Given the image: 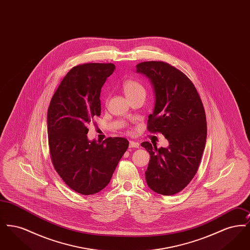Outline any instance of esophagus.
Returning a JSON list of instances; mask_svg holds the SVG:
<instances>
[{"instance_id": "obj_1", "label": "esophagus", "mask_w": 250, "mask_h": 250, "mask_svg": "<svg viewBox=\"0 0 250 250\" xmlns=\"http://www.w3.org/2000/svg\"><path fill=\"white\" fill-rule=\"evenodd\" d=\"M139 146H140V144L138 143H135V142H133V141H130V142H129V147H133V148H139Z\"/></svg>"}]
</instances>
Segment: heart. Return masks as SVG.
<instances>
[{"instance_id": "1", "label": "heart", "mask_w": 250, "mask_h": 250, "mask_svg": "<svg viewBox=\"0 0 250 250\" xmlns=\"http://www.w3.org/2000/svg\"><path fill=\"white\" fill-rule=\"evenodd\" d=\"M123 90L127 98L139 94H145V89L143 84L134 79L125 80L123 83Z\"/></svg>"}]
</instances>
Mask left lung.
<instances>
[{
	"label": "left lung",
	"instance_id": "1",
	"mask_svg": "<svg viewBox=\"0 0 250 250\" xmlns=\"http://www.w3.org/2000/svg\"><path fill=\"white\" fill-rule=\"evenodd\" d=\"M136 72L150 80L155 93L147 128L162 133L168 142L167 148L142 143L150 154L146 182L158 194L174 195L190 183L199 168L207 137L204 107L194 84L174 66L150 61L137 64Z\"/></svg>",
	"mask_w": 250,
	"mask_h": 250
}]
</instances>
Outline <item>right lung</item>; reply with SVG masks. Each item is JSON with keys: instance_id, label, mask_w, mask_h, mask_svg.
I'll use <instances>...</instances> for the list:
<instances>
[{"instance_id": "right-lung-1", "label": "right lung", "mask_w": 250, "mask_h": 250, "mask_svg": "<svg viewBox=\"0 0 250 250\" xmlns=\"http://www.w3.org/2000/svg\"><path fill=\"white\" fill-rule=\"evenodd\" d=\"M115 69L113 63H84L66 74L48 109V146L55 170L82 195L105 188L128 148L125 138L89 141L87 125L100 116L101 88Z\"/></svg>"}]
</instances>
